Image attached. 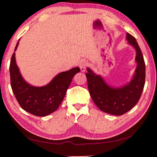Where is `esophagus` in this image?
<instances>
[{"mask_svg":"<svg viewBox=\"0 0 157 157\" xmlns=\"http://www.w3.org/2000/svg\"><path fill=\"white\" fill-rule=\"evenodd\" d=\"M87 66V62L84 61V60H81L79 63V67L81 68V71L82 72H84L86 71V68Z\"/></svg>","mask_w":157,"mask_h":157,"instance_id":"obj_1","label":"esophagus"}]
</instances>
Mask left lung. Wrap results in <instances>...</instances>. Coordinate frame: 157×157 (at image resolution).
<instances>
[{
	"label": "left lung",
	"mask_w": 157,
	"mask_h": 157,
	"mask_svg": "<svg viewBox=\"0 0 157 157\" xmlns=\"http://www.w3.org/2000/svg\"><path fill=\"white\" fill-rule=\"evenodd\" d=\"M126 38L136 49L137 63L135 74L128 84L116 89L109 86L101 77L89 68L86 74L88 89L95 104L104 112L116 116L126 113L138 103L145 83V62L142 53L134 36L127 33Z\"/></svg>",
	"instance_id": "8db88e82"
}]
</instances>
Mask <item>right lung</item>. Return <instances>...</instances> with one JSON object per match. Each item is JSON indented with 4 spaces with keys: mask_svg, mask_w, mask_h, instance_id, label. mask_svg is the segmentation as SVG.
I'll use <instances>...</instances> for the list:
<instances>
[{
    "mask_svg": "<svg viewBox=\"0 0 157 157\" xmlns=\"http://www.w3.org/2000/svg\"><path fill=\"white\" fill-rule=\"evenodd\" d=\"M18 45V42L15 51ZM9 69L10 85L18 104L23 110L37 117H46L57 110L74 75L80 71L78 67L74 68L60 73L48 85L35 87L23 80L16 63L15 53L12 55Z\"/></svg>",
    "mask_w": 157,
    "mask_h": 157,
    "instance_id": "add662e5",
    "label": "right lung"
}]
</instances>
